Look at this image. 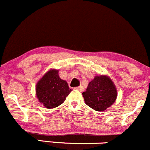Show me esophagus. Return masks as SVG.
<instances>
[{
  "instance_id": "obj_1",
  "label": "esophagus",
  "mask_w": 150,
  "mask_h": 150,
  "mask_svg": "<svg viewBox=\"0 0 150 150\" xmlns=\"http://www.w3.org/2000/svg\"><path fill=\"white\" fill-rule=\"evenodd\" d=\"M75 90H79V91H80V92H83V90H84L83 87L82 86V85H80V86H79V87H76V88H75Z\"/></svg>"
}]
</instances>
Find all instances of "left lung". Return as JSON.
I'll return each mask as SVG.
<instances>
[{
	"label": "left lung",
	"mask_w": 150,
	"mask_h": 150,
	"mask_svg": "<svg viewBox=\"0 0 150 150\" xmlns=\"http://www.w3.org/2000/svg\"><path fill=\"white\" fill-rule=\"evenodd\" d=\"M85 103L95 111L103 112L115 103L117 88L108 75H96L83 93Z\"/></svg>",
	"instance_id": "obj_1"
}]
</instances>
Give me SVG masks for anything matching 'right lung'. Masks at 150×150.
Here are the masks:
<instances>
[{
	"mask_svg": "<svg viewBox=\"0 0 150 150\" xmlns=\"http://www.w3.org/2000/svg\"><path fill=\"white\" fill-rule=\"evenodd\" d=\"M72 91L67 83L59 76V70L50 69L38 81L35 93L38 101L47 109H52L64 103Z\"/></svg>",
	"mask_w": 150,
	"mask_h": 150,
	"instance_id": "add662e5",
	"label": "right lung"
}]
</instances>
